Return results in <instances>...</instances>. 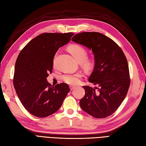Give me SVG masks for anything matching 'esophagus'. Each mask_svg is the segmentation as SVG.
<instances>
[{"instance_id": "obj_1", "label": "esophagus", "mask_w": 146, "mask_h": 146, "mask_svg": "<svg viewBox=\"0 0 146 146\" xmlns=\"http://www.w3.org/2000/svg\"><path fill=\"white\" fill-rule=\"evenodd\" d=\"M75 88V86H72V85H70V88L71 90H72L74 89Z\"/></svg>"}]
</instances>
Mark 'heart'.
Returning <instances> with one entry per match:
<instances>
[{"instance_id": "heart-1", "label": "heart", "mask_w": 146, "mask_h": 146, "mask_svg": "<svg viewBox=\"0 0 146 146\" xmlns=\"http://www.w3.org/2000/svg\"><path fill=\"white\" fill-rule=\"evenodd\" d=\"M68 50L72 54L74 58L78 63H81L82 66L86 70H91L95 65V60L91 58H86L87 51L82 46L77 44H71L68 46ZM82 77L81 73L75 74H66L61 77L63 81L70 85H75L78 83Z\"/></svg>"}]
</instances>
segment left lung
I'll return each mask as SVG.
<instances>
[{
  "label": "left lung",
  "mask_w": 146,
  "mask_h": 146,
  "mask_svg": "<svg viewBox=\"0 0 146 146\" xmlns=\"http://www.w3.org/2000/svg\"><path fill=\"white\" fill-rule=\"evenodd\" d=\"M71 40L92 49L95 65L88 79L98 87L83 86L85 94L80 105L98 119L111 115L125 98L131 83L127 60L112 39L97 32L76 34Z\"/></svg>",
  "instance_id": "8db88e82"
}]
</instances>
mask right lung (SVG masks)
Segmentation results:
<instances>
[{"label":"right lung","instance_id":"add662e5","mask_svg":"<svg viewBox=\"0 0 146 146\" xmlns=\"http://www.w3.org/2000/svg\"><path fill=\"white\" fill-rule=\"evenodd\" d=\"M73 33H42L32 39L19 54L13 78L14 88L24 107L37 117H46L63 104L70 88L64 83L54 86L46 78L52 73L53 59Z\"/></svg>","mask_w":146,"mask_h":146}]
</instances>
